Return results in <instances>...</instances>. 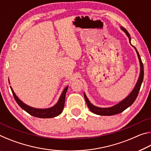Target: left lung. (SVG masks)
<instances>
[{"mask_svg": "<svg viewBox=\"0 0 151 151\" xmlns=\"http://www.w3.org/2000/svg\"><path fill=\"white\" fill-rule=\"evenodd\" d=\"M121 29L123 30V31L126 33L127 37H129L130 43H131V37H130L129 33L128 32L127 30L124 29V27H121ZM136 50V52L137 53L138 57H139V59L140 61V73L139 75V78L138 79V81L135 85L134 88L131 93L128 96L126 99H124L123 101L120 102L119 104H116L112 107H109V108H99V107H97L94 106L93 104H92L90 101H88L87 97H86V94L84 93V96H85V101L86 104L88 107V109H90V111H92L94 114H99V115H103V116H111V115H114V114L121 113L122 111H124L125 109H127L128 107H129L131 104L134 103V101L136 100L137 97L138 96V94L139 93L140 86H141L142 81H143V77H144V67H143V64L142 63L141 58L139 55V53L138 52L137 48H135L134 46H132Z\"/></svg>", "mask_w": 151, "mask_h": 151, "instance_id": "8db88e82", "label": "left lung"}]
</instances>
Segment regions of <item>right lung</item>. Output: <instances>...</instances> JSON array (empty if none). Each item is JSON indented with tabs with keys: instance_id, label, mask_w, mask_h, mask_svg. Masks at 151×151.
Instances as JSON below:
<instances>
[{
	"instance_id": "1",
	"label": "right lung",
	"mask_w": 151,
	"mask_h": 151,
	"mask_svg": "<svg viewBox=\"0 0 151 151\" xmlns=\"http://www.w3.org/2000/svg\"><path fill=\"white\" fill-rule=\"evenodd\" d=\"M68 86H66V87L64 89L63 91L62 94H61V96L60 97L59 100H58V103L55 104V106L49 109H35L32 108L31 106H29L25 104L24 103L20 100V99L18 98L16 96V94L14 93L13 90H12V88L11 91L12 94H13V96L15 99V101L17 103V104L21 107V108L24 110L25 111L28 113L30 114V115L33 116L38 117V118H52V117H55L59 115V114L63 112L64 106H65V96L66 91H67V89Z\"/></svg>"
}]
</instances>
